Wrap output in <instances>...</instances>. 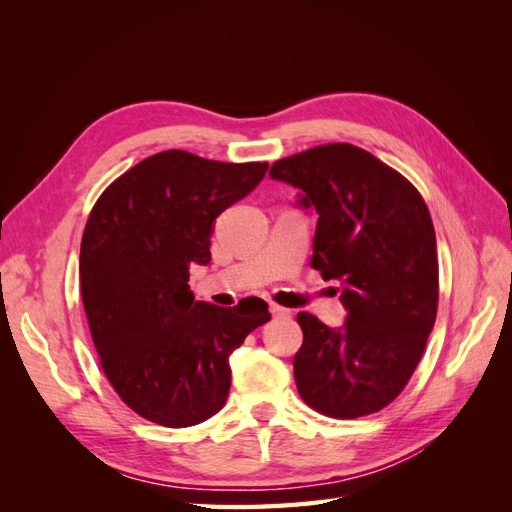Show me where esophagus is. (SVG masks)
Masks as SVG:
<instances>
[{
    "label": "esophagus",
    "mask_w": 512,
    "mask_h": 512,
    "mask_svg": "<svg viewBox=\"0 0 512 512\" xmlns=\"http://www.w3.org/2000/svg\"><path fill=\"white\" fill-rule=\"evenodd\" d=\"M269 309H271L273 316H280V318H288V316L292 314L290 309H286V307H282V305H277V303H271Z\"/></svg>",
    "instance_id": "esophagus-1"
}]
</instances>
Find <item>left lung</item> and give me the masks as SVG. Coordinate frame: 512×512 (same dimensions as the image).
Here are the masks:
<instances>
[{
    "label": "left lung",
    "instance_id": "1",
    "mask_svg": "<svg viewBox=\"0 0 512 512\" xmlns=\"http://www.w3.org/2000/svg\"><path fill=\"white\" fill-rule=\"evenodd\" d=\"M271 179L318 215L312 265L342 284L346 322L301 312L294 380L307 406L335 418L378 412L404 391L438 312L436 230L397 170L348 143L275 162Z\"/></svg>",
    "mask_w": 512,
    "mask_h": 512
}]
</instances>
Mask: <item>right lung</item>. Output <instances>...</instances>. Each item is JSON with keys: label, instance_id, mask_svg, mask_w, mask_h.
<instances>
[{"label": "right lung", "instance_id": "add662e5", "mask_svg": "<svg viewBox=\"0 0 512 512\" xmlns=\"http://www.w3.org/2000/svg\"><path fill=\"white\" fill-rule=\"evenodd\" d=\"M267 162L226 164L168 149L106 188L81 241V294L100 363L143 418L190 427L220 412L230 352L271 320L262 299L194 301L190 267L211 262L215 218L267 175Z\"/></svg>", "mask_w": 512, "mask_h": 512}]
</instances>
